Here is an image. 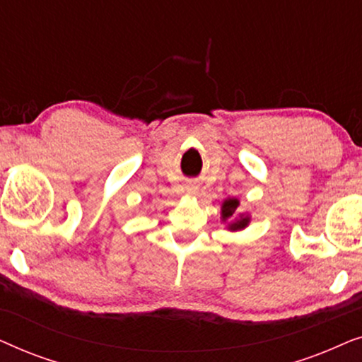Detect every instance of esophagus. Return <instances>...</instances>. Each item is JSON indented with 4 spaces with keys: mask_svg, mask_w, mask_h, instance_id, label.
Returning a JSON list of instances; mask_svg holds the SVG:
<instances>
[{
    "mask_svg": "<svg viewBox=\"0 0 362 362\" xmlns=\"http://www.w3.org/2000/svg\"><path fill=\"white\" fill-rule=\"evenodd\" d=\"M197 191H199V186H196L194 182H189V185L186 186V192H187V194L194 196V194H197Z\"/></svg>",
    "mask_w": 362,
    "mask_h": 362,
    "instance_id": "obj_1",
    "label": "esophagus"
}]
</instances>
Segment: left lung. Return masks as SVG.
<instances>
[{
  "label": "left lung",
  "instance_id": "left-lung-1",
  "mask_svg": "<svg viewBox=\"0 0 362 362\" xmlns=\"http://www.w3.org/2000/svg\"><path fill=\"white\" fill-rule=\"evenodd\" d=\"M239 199H235V197H227V199L222 202V207H221V219L222 221H230L232 217L235 216V211L237 207H239ZM250 222V217L245 216V214H239L235 217L234 221L229 222V226H227V229L229 230H242L245 229L247 226H249Z\"/></svg>",
  "mask_w": 362,
  "mask_h": 362
}]
</instances>
